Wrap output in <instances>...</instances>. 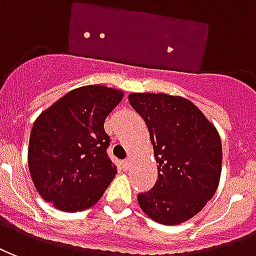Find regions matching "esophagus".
I'll return each mask as SVG.
<instances>
[{"label": "esophagus", "instance_id": "34e87169", "mask_svg": "<svg viewBox=\"0 0 256 256\" xmlns=\"http://www.w3.org/2000/svg\"><path fill=\"white\" fill-rule=\"evenodd\" d=\"M122 166H124V169H126V170H128V169H130V158L122 162Z\"/></svg>", "mask_w": 256, "mask_h": 256}]
</instances>
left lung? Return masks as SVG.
Wrapping results in <instances>:
<instances>
[{"label":"left lung","instance_id":"8db88e82","mask_svg":"<svg viewBox=\"0 0 256 256\" xmlns=\"http://www.w3.org/2000/svg\"><path fill=\"white\" fill-rule=\"evenodd\" d=\"M128 100L146 122L158 164L156 186L138 195L139 206L164 225L186 222L217 191L222 166L220 134L182 96L132 92Z\"/></svg>","mask_w":256,"mask_h":256}]
</instances>
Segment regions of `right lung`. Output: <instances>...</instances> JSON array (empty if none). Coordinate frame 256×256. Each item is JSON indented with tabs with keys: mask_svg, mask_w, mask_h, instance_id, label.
<instances>
[{
	"mask_svg": "<svg viewBox=\"0 0 256 256\" xmlns=\"http://www.w3.org/2000/svg\"><path fill=\"white\" fill-rule=\"evenodd\" d=\"M124 96L102 84L74 88L44 110L30 135L28 169L36 191L61 212L94 206L114 178L106 117Z\"/></svg>",
	"mask_w": 256,
	"mask_h": 256,
	"instance_id": "right-lung-1",
	"label": "right lung"
}]
</instances>
